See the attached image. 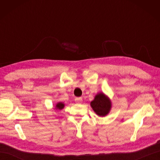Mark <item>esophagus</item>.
<instances>
[{
	"label": "esophagus",
	"mask_w": 160,
	"mask_h": 160,
	"mask_svg": "<svg viewBox=\"0 0 160 160\" xmlns=\"http://www.w3.org/2000/svg\"><path fill=\"white\" fill-rule=\"evenodd\" d=\"M75 101H76V102L80 104L82 102V98H76Z\"/></svg>",
	"instance_id": "34e87169"
}]
</instances>
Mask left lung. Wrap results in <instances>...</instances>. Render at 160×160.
Listing matches in <instances>:
<instances>
[{
    "label": "left lung",
    "instance_id": "left-lung-1",
    "mask_svg": "<svg viewBox=\"0 0 160 160\" xmlns=\"http://www.w3.org/2000/svg\"><path fill=\"white\" fill-rule=\"evenodd\" d=\"M111 104L109 99L102 93L96 95L95 99L91 102V106L93 111L100 116H105L108 114L111 109Z\"/></svg>",
    "mask_w": 160,
    "mask_h": 160
}]
</instances>
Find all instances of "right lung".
Instances as JSON below:
<instances>
[{
  "label": "right lung",
  "mask_w": 160,
  "mask_h": 160,
  "mask_svg": "<svg viewBox=\"0 0 160 160\" xmlns=\"http://www.w3.org/2000/svg\"><path fill=\"white\" fill-rule=\"evenodd\" d=\"M63 108H64V104H62V102H59L57 104L56 108H58V109H62Z\"/></svg>",
  "instance_id": "add662e5"
}]
</instances>
